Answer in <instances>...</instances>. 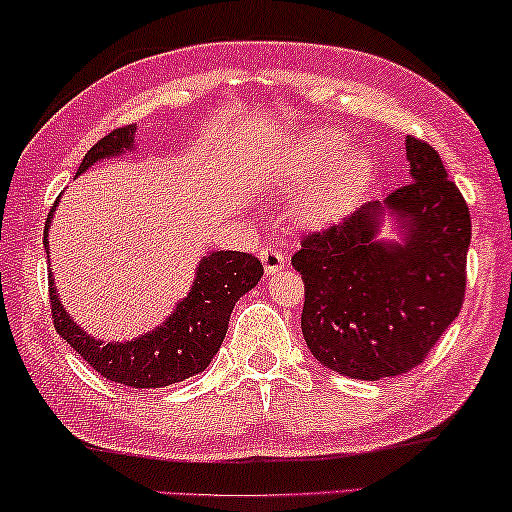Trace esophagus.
<instances>
[{
	"mask_svg": "<svg viewBox=\"0 0 512 512\" xmlns=\"http://www.w3.org/2000/svg\"><path fill=\"white\" fill-rule=\"evenodd\" d=\"M261 261H263V270L268 272V275H272V272L282 270L284 265H287V256H284L282 251L275 249V247H263L261 249Z\"/></svg>",
	"mask_w": 512,
	"mask_h": 512,
	"instance_id": "obj_1",
	"label": "esophagus"
}]
</instances>
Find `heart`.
<instances>
[{"label": "heart", "mask_w": 512, "mask_h": 512, "mask_svg": "<svg viewBox=\"0 0 512 512\" xmlns=\"http://www.w3.org/2000/svg\"><path fill=\"white\" fill-rule=\"evenodd\" d=\"M345 150V138L336 131L308 136L280 171L284 192H298L315 185L298 202V221L308 228L341 221L355 209L371 181L374 162L364 150ZM323 181L320 182L319 178Z\"/></svg>", "instance_id": "obj_1"}]
</instances>
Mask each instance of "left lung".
I'll return each instance as SVG.
<instances>
[{
	"label": "left lung",
	"instance_id": "obj_1",
	"mask_svg": "<svg viewBox=\"0 0 512 512\" xmlns=\"http://www.w3.org/2000/svg\"><path fill=\"white\" fill-rule=\"evenodd\" d=\"M414 181L308 232L291 265L301 272V329L310 353L348 378L400 376L426 360L466 296L470 211L433 145L407 136ZM386 210L402 243L376 241Z\"/></svg>",
	"mask_w": 512,
	"mask_h": 512
}]
</instances>
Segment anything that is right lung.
<instances>
[{"label": "right lung", "mask_w": 512, "mask_h": 512, "mask_svg": "<svg viewBox=\"0 0 512 512\" xmlns=\"http://www.w3.org/2000/svg\"><path fill=\"white\" fill-rule=\"evenodd\" d=\"M134 136L136 124L110 131L86 152L77 174H84L91 164L105 157L134 150ZM53 211L56 207L46 218L44 247H49L46 232H49ZM261 275L263 265L256 256L244 254V251H211L199 261L190 294L176 305L174 315H169L167 322L134 341L103 343L70 320L63 303L58 301L56 284L49 272L51 320L58 334L70 343V348L77 350V355L108 381L129 388H164L209 367L228 331L232 308L240 301V296L256 287Z\"/></svg>", "instance_id": "obj_1"}]
</instances>
